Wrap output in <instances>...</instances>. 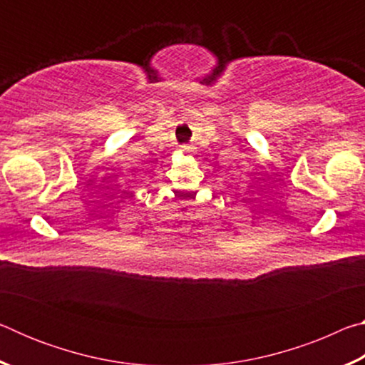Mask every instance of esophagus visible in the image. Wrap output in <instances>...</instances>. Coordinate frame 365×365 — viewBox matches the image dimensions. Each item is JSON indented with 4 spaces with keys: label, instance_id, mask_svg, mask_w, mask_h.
Wrapping results in <instances>:
<instances>
[{
    "label": "esophagus",
    "instance_id": "34e87169",
    "mask_svg": "<svg viewBox=\"0 0 365 365\" xmlns=\"http://www.w3.org/2000/svg\"><path fill=\"white\" fill-rule=\"evenodd\" d=\"M182 153H185V154H193V153H195V148H193V146L183 145V146H182Z\"/></svg>",
    "mask_w": 365,
    "mask_h": 365
}]
</instances>
